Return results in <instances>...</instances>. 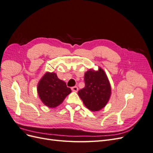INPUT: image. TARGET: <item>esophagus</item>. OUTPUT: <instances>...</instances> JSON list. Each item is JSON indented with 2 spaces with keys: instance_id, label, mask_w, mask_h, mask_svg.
Listing matches in <instances>:
<instances>
[{
  "instance_id": "1",
  "label": "esophagus",
  "mask_w": 153,
  "mask_h": 153,
  "mask_svg": "<svg viewBox=\"0 0 153 153\" xmlns=\"http://www.w3.org/2000/svg\"><path fill=\"white\" fill-rule=\"evenodd\" d=\"M78 87H76V86H74V87H71V90H72L73 91L77 92V91H78Z\"/></svg>"
}]
</instances>
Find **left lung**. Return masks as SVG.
<instances>
[{
  "label": "left lung",
  "mask_w": 153,
  "mask_h": 153,
  "mask_svg": "<svg viewBox=\"0 0 153 153\" xmlns=\"http://www.w3.org/2000/svg\"><path fill=\"white\" fill-rule=\"evenodd\" d=\"M85 87L78 92L86 107L93 112L104 108L110 99L111 86L107 76L101 68L89 69L84 75Z\"/></svg>",
  "instance_id": "8db88e82"
}]
</instances>
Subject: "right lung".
<instances>
[{
    "mask_svg": "<svg viewBox=\"0 0 153 153\" xmlns=\"http://www.w3.org/2000/svg\"><path fill=\"white\" fill-rule=\"evenodd\" d=\"M71 90L55 73L47 72L38 85V93L41 101L48 107L55 108L61 104Z\"/></svg>",
    "mask_w": 153,
    "mask_h": 153,
    "instance_id": "obj_1",
    "label": "right lung"
}]
</instances>
